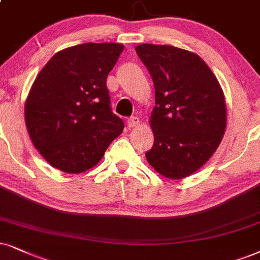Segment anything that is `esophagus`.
<instances>
[{
  "label": "esophagus",
  "mask_w": 260,
  "mask_h": 260,
  "mask_svg": "<svg viewBox=\"0 0 260 260\" xmlns=\"http://www.w3.org/2000/svg\"><path fill=\"white\" fill-rule=\"evenodd\" d=\"M127 123H128V127H129V128H134V127H138V124L140 123V121L137 116H133V117H131L129 120H128Z\"/></svg>",
  "instance_id": "obj_1"
}]
</instances>
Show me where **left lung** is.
<instances>
[{"mask_svg": "<svg viewBox=\"0 0 260 260\" xmlns=\"http://www.w3.org/2000/svg\"><path fill=\"white\" fill-rule=\"evenodd\" d=\"M136 51L154 85L150 117L154 143L150 166L170 180L196 173L221 144L226 104L217 78L194 52L173 45L140 44Z\"/></svg>", "mask_w": 260, "mask_h": 260, "instance_id": "1", "label": "left lung"}]
</instances>
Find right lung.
Listing matches in <instances>:
<instances>
[{
  "instance_id": "right-lung-1",
  "label": "right lung",
  "mask_w": 260,
  "mask_h": 260,
  "mask_svg": "<svg viewBox=\"0 0 260 260\" xmlns=\"http://www.w3.org/2000/svg\"><path fill=\"white\" fill-rule=\"evenodd\" d=\"M119 43H84L56 52L25 102L36 149L54 168L80 174L102 159L123 121L110 108L107 77L123 50Z\"/></svg>"
}]
</instances>
